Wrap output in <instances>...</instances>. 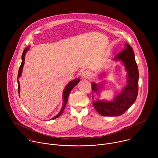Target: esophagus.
Here are the masks:
<instances>
[{
    "mask_svg": "<svg viewBox=\"0 0 158 158\" xmlns=\"http://www.w3.org/2000/svg\"><path fill=\"white\" fill-rule=\"evenodd\" d=\"M91 72H90L88 70H85V71H84L82 73V74H81V76L83 79H87L89 78L90 76H91Z\"/></svg>",
    "mask_w": 158,
    "mask_h": 158,
    "instance_id": "obj_1",
    "label": "esophagus"
}]
</instances>
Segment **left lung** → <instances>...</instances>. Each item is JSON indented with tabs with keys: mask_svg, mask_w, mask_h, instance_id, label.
<instances>
[{
	"mask_svg": "<svg viewBox=\"0 0 158 158\" xmlns=\"http://www.w3.org/2000/svg\"><path fill=\"white\" fill-rule=\"evenodd\" d=\"M125 49L117 54L114 60H121L124 63L127 72V81L123 91L112 102L95 100L92 93L93 104L98 113L104 116H119L134 104L138 93L139 72L135 60L134 51L129 44H125ZM93 91H98L96 83L91 84Z\"/></svg>",
	"mask_w": 158,
	"mask_h": 158,
	"instance_id": "1",
	"label": "left lung"
}]
</instances>
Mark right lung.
Segmentation results:
<instances>
[{"mask_svg": "<svg viewBox=\"0 0 158 158\" xmlns=\"http://www.w3.org/2000/svg\"><path fill=\"white\" fill-rule=\"evenodd\" d=\"M29 48H25V49L23 51V53H22V63H21V65L19 67V72H18V76H17V83H18V92H19V94L20 93V84H19V81L18 80V79L21 76V73H22V68H23V66H24V61H25V55H26V53L27 52V51L29 49ZM80 81V79H77L74 81H73L71 82H70L67 85V86L65 87V88L64 89V94H63V100H64V103H63V106H62V107L59 113L56 115V116H54L52 119H54L56 118H57L58 117H59L62 114V112L66 106V104L67 103V101H68V96L70 94V92L72 91V89L78 84V82Z\"/></svg>", "mask_w": 158, "mask_h": 158, "instance_id": "right-lung-1", "label": "right lung"}]
</instances>
